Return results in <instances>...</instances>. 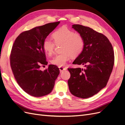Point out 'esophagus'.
<instances>
[{
  "label": "esophagus",
  "instance_id": "obj_1",
  "mask_svg": "<svg viewBox=\"0 0 125 125\" xmlns=\"http://www.w3.org/2000/svg\"><path fill=\"white\" fill-rule=\"evenodd\" d=\"M59 68V70H60V72H63V71H64L66 70V67H64L60 66Z\"/></svg>",
  "mask_w": 125,
  "mask_h": 125
}]
</instances>
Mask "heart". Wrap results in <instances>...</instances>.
I'll return each mask as SVG.
<instances>
[{"instance_id": "obj_1", "label": "heart", "mask_w": 125, "mask_h": 125, "mask_svg": "<svg viewBox=\"0 0 125 125\" xmlns=\"http://www.w3.org/2000/svg\"><path fill=\"white\" fill-rule=\"evenodd\" d=\"M53 41L48 39H45L43 44V48L48 55H52L55 45H62V53L54 57L51 63L59 66L65 65L70 60L71 56L76 57L82 52L84 46V41L82 36L75 31L63 26L55 30L52 34Z\"/></svg>"}]
</instances>
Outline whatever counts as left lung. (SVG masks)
I'll use <instances>...</instances> for the list:
<instances>
[{"label": "left lung", "mask_w": 125, "mask_h": 125, "mask_svg": "<svg viewBox=\"0 0 125 125\" xmlns=\"http://www.w3.org/2000/svg\"><path fill=\"white\" fill-rule=\"evenodd\" d=\"M72 28L84 41L83 49L73 64L84 67L68 68L71 73L68 85L73 95L87 98L107 85L114 63L113 48L107 37L91 28L81 25Z\"/></svg>", "instance_id": "left-lung-1"}]
</instances>
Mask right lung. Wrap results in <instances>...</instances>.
I'll use <instances>...</instances> for the list:
<instances>
[{"label": "right lung", "mask_w": 125, "mask_h": 125, "mask_svg": "<svg viewBox=\"0 0 125 125\" xmlns=\"http://www.w3.org/2000/svg\"><path fill=\"white\" fill-rule=\"evenodd\" d=\"M60 24L50 22L21 33L14 43L10 54V65L17 83L26 93L34 97L49 94L60 73L56 65H47L44 41Z\"/></svg>", "instance_id": "right-lung-1"}]
</instances>
